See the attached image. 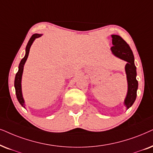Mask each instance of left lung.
I'll return each instance as SVG.
<instances>
[{
    "label": "left lung",
    "mask_w": 153,
    "mask_h": 153,
    "mask_svg": "<svg viewBox=\"0 0 153 153\" xmlns=\"http://www.w3.org/2000/svg\"><path fill=\"white\" fill-rule=\"evenodd\" d=\"M112 42L113 46L111 51L116 56L127 62L125 66L128 82L127 95L125 101L127 108L133 105L136 98V91L138 89V81L136 80V68L134 64V56L132 50L123 38L120 36L112 35Z\"/></svg>",
    "instance_id": "obj_1"
}]
</instances>
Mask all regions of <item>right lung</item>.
I'll use <instances>...</instances> for the list:
<instances>
[{
  "instance_id": "1",
  "label": "right lung",
  "mask_w": 153,
  "mask_h": 153,
  "mask_svg": "<svg viewBox=\"0 0 153 153\" xmlns=\"http://www.w3.org/2000/svg\"><path fill=\"white\" fill-rule=\"evenodd\" d=\"M41 36L40 34H33L31 37H30V40H28L27 45H26V54L24 56V57L22 59L20 62V64L19 65V70H18L17 74H16L15 79V92H16V96H17V98L19 101L20 104H21L24 108V101L23 99V97H22V86H21V81H22V73H23L24 70V65L25 64L26 59H27L28 53H29L30 48L33 42L34 41V40L36 38H38Z\"/></svg>"
}]
</instances>
